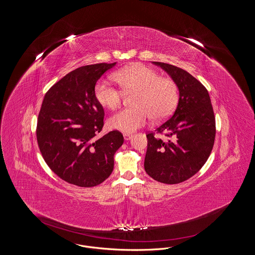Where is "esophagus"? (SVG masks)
Returning a JSON list of instances; mask_svg holds the SVG:
<instances>
[{
  "label": "esophagus",
  "instance_id": "obj_1",
  "mask_svg": "<svg viewBox=\"0 0 255 255\" xmlns=\"http://www.w3.org/2000/svg\"><path fill=\"white\" fill-rule=\"evenodd\" d=\"M123 136H124V139L125 140H129V139H131L132 138V133H123Z\"/></svg>",
  "mask_w": 255,
  "mask_h": 255
}]
</instances>
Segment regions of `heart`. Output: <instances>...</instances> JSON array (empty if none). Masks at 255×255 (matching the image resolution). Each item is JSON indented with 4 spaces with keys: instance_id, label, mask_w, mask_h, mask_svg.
Returning a JSON list of instances; mask_svg holds the SVG:
<instances>
[{
    "instance_id": "1",
    "label": "heart",
    "mask_w": 255,
    "mask_h": 255,
    "mask_svg": "<svg viewBox=\"0 0 255 255\" xmlns=\"http://www.w3.org/2000/svg\"><path fill=\"white\" fill-rule=\"evenodd\" d=\"M125 93H135L133 106L116 113L109 120L112 129L131 133L143 127L150 117L159 121L167 118L179 101V89L170 78L161 77L155 70L142 64L125 67L114 75ZM122 89L102 79L95 88V96L99 104L114 110L122 104Z\"/></svg>"
}]
</instances>
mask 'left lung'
<instances>
[{
  "label": "left lung",
  "mask_w": 255,
  "mask_h": 255,
  "mask_svg": "<svg viewBox=\"0 0 255 255\" xmlns=\"http://www.w3.org/2000/svg\"><path fill=\"white\" fill-rule=\"evenodd\" d=\"M153 64L172 77L180 97L173 116L146 134L144 169L157 182L176 184L194 176L206 163L215 140V116L206 87L194 76L170 64ZM156 132L169 139L156 138Z\"/></svg>",
  "instance_id": "8db88e82"
}]
</instances>
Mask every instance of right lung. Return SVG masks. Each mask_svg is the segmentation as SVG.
<instances>
[{
    "label": "right lung",
    "mask_w": 255,
    "mask_h": 255,
    "mask_svg": "<svg viewBox=\"0 0 255 255\" xmlns=\"http://www.w3.org/2000/svg\"><path fill=\"white\" fill-rule=\"evenodd\" d=\"M117 63L75 69L46 93L37 121L40 152L60 179L80 187H93L109 178L114 155L123 144L114 130L97 137L104 125V109L95 96L102 74Z\"/></svg>",
    "instance_id": "add662e5"
}]
</instances>
